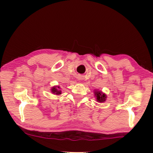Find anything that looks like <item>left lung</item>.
Returning a JSON list of instances; mask_svg holds the SVG:
<instances>
[{
  "label": "left lung",
  "mask_w": 153,
  "mask_h": 153,
  "mask_svg": "<svg viewBox=\"0 0 153 153\" xmlns=\"http://www.w3.org/2000/svg\"><path fill=\"white\" fill-rule=\"evenodd\" d=\"M52 93L56 94V95H60L61 94V91L60 90L59 86H54L51 89Z\"/></svg>",
  "instance_id": "8db88e82"
}]
</instances>
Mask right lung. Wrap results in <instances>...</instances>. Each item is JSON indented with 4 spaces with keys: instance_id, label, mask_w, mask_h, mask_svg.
Here are the masks:
<instances>
[{
    "instance_id": "1",
    "label": "right lung",
    "mask_w": 153,
    "mask_h": 153,
    "mask_svg": "<svg viewBox=\"0 0 153 153\" xmlns=\"http://www.w3.org/2000/svg\"><path fill=\"white\" fill-rule=\"evenodd\" d=\"M95 96L97 97V101L99 102H103L106 100V96L105 94L102 93L101 91H97L95 92Z\"/></svg>"
}]
</instances>
